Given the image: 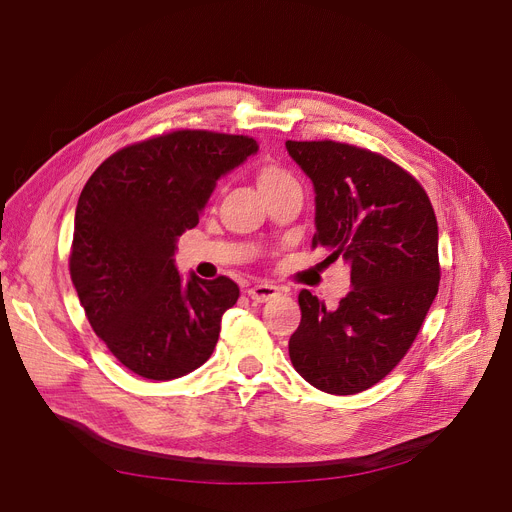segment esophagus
Returning a JSON list of instances; mask_svg holds the SVG:
<instances>
[{"label": "esophagus", "mask_w": 512, "mask_h": 512, "mask_svg": "<svg viewBox=\"0 0 512 512\" xmlns=\"http://www.w3.org/2000/svg\"><path fill=\"white\" fill-rule=\"evenodd\" d=\"M277 294H280V288L273 284H256V286L247 288V297L256 303H265V301L277 297Z\"/></svg>", "instance_id": "1"}]
</instances>
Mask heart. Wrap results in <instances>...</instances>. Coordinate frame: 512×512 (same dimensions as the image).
I'll return each instance as SVG.
<instances>
[{
	"label": "heart",
	"mask_w": 512,
	"mask_h": 512,
	"mask_svg": "<svg viewBox=\"0 0 512 512\" xmlns=\"http://www.w3.org/2000/svg\"><path fill=\"white\" fill-rule=\"evenodd\" d=\"M256 183L260 194L269 198L282 192L290 190H299V181L294 177L290 170L277 162H265L256 168Z\"/></svg>",
	"instance_id": "b5f03b06"
}]
</instances>
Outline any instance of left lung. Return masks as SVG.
Wrapping results in <instances>:
<instances>
[{"instance_id":"8db88e82","label":"left lung","mask_w":512,"mask_h":512,"mask_svg":"<svg viewBox=\"0 0 512 512\" xmlns=\"http://www.w3.org/2000/svg\"><path fill=\"white\" fill-rule=\"evenodd\" d=\"M286 149L314 183V247L329 262L342 256L352 284L335 309L299 292L290 361L324 393H361L404 359L436 299V213L418 181L378 153L333 141Z\"/></svg>"}]
</instances>
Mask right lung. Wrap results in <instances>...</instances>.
I'll list each match as a JSON object with an SVG mask.
<instances>
[{"label":"right lung","mask_w":512,"mask_h":512,"mask_svg":"<svg viewBox=\"0 0 512 512\" xmlns=\"http://www.w3.org/2000/svg\"><path fill=\"white\" fill-rule=\"evenodd\" d=\"M258 151L247 136L179 130L113 153L89 177L74 213L72 284L91 329L117 361L149 380L203 365L239 286L175 265L218 179Z\"/></svg>","instance_id":"add662e5"}]
</instances>
